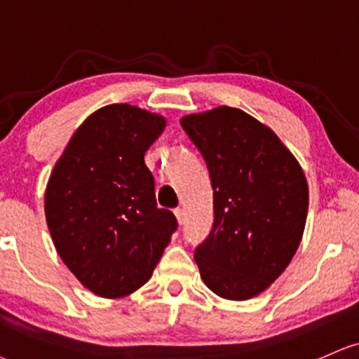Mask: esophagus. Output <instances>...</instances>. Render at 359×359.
<instances>
[{"instance_id": "obj_1", "label": "esophagus", "mask_w": 359, "mask_h": 359, "mask_svg": "<svg viewBox=\"0 0 359 359\" xmlns=\"http://www.w3.org/2000/svg\"><path fill=\"white\" fill-rule=\"evenodd\" d=\"M175 216H176V219H178L180 224L184 223V211L181 210V208H176V210H175Z\"/></svg>"}]
</instances>
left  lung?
<instances>
[{
  "instance_id": "1",
  "label": "left lung",
  "mask_w": 359,
  "mask_h": 359,
  "mask_svg": "<svg viewBox=\"0 0 359 359\" xmlns=\"http://www.w3.org/2000/svg\"><path fill=\"white\" fill-rule=\"evenodd\" d=\"M213 187L215 221L194 250L203 281L243 302L264 291L298 250L308 215L304 172L268 126L219 106L181 118Z\"/></svg>"
}]
</instances>
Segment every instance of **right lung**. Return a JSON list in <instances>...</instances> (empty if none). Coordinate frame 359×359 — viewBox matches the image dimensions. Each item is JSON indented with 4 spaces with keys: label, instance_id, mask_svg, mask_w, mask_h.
<instances>
[{
    "label": "right lung",
    "instance_id": "1",
    "mask_svg": "<svg viewBox=\"0 0 359 359\" xmlns=\"http://www.w3.org/2000/svg\"><path fill=\"white\" fill-rule=\"evenodd\" d=\"M165 126L136 106H104L78 128L48 181L44 215L57 255L101 298L143 286L178 228L158 208L144 165Z\"/></svg>",
    "mask_w": 359,
    "mask_h": 359
}]
</instances>
